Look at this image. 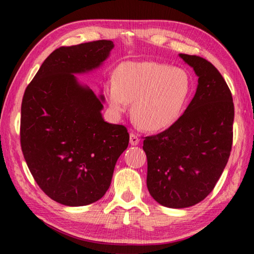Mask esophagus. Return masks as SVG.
<instances>
[{"label":"esophagus","instance_id":"obj_1","mask_svg":"<svg viewBox=\"0 0 254 254\" xmlns=\"http://www.w3.org/2000/svg\"><path fill=\"white\" fill-rule=\"evenodd\" d=\"M139 139H137V136H136V134L135 133H131V135H130V143L132 144V145H136L137 143H139Z\"/></svg>","mask_w":254,"mask_h":254}]
</instances>
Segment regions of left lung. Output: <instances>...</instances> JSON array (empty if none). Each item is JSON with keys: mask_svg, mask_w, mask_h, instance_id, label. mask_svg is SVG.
Returning a JSON list of instances; mask_svg holds the SVG:
<instances>
[{"mask_svg": "<svg viewBox=\"0 0 254 254\" xmlns=\"http://www.w3.org/2000/svg\"><path fill=\"white\" fill-rule=\"evenodd\" d=\"M113 47L110 40L60 47L25 88L21 148L36 183L59 204L75 207L101 199L127 148V127L102 118L104 96L76 77L100 68Z\"/></svg>", "mask_w": 254, "mask_h": 254, "instance_id": "left-lung-1", "label": "left lung"}]
</instances>
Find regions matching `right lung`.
I'll return each mask as SVG.
<instances>
[{
	"label": "right lung",
	"instance_id": "obj_1",
	"mask_svg": "<svg viewBox=\"0 0 254 254\" xmlns=\"http://www.w3.org/2000/svg\"><path fill=\"white\" fill-rule=\"evenodd\" d=\"M179 57L199 77L195 96L173 126L143 141L148 190L170 208L189 207L207 197L225 168L233 140L234 105L223 77L203 58Z\"/></svg>",
	"mask_w": 254,
	"mask_h": 254
}]
</instances>
